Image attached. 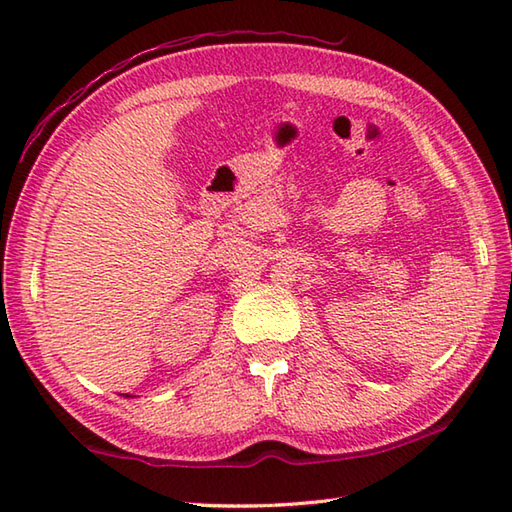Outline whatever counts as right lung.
Masks as SVG:
<instances>
[{
	"label": "right lung",
	"instance_id": "add662e5",
	"mask_svg": "<svg viewBox=\"0 0 512 512\" xmlns=\"http://www.w3.org/2000/svg\"><path fill=\"white\" fill-rule=\"evenodd\" d=\"M125 398H129V396H127V394H125Z\"/></svg>",
	"mask_w": 512,
	"mask_h": 512
}]
</instances>
